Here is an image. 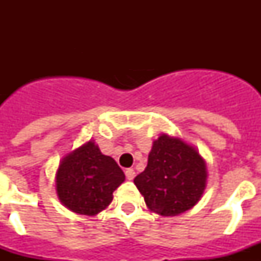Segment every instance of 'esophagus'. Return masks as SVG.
Segmentation results:
<instances>
[{
	"instance_id": "1",
	"label": "esophagus",
	"mask_w": 261,
	"mask_h": 261,
	"mask_svg": "<svg viewBox=\"0 0 261 261\" xmlns=\"http://www.w3.org/2000/svg\"><path fill=\"white\" fill-rule=\"evenodd\" d=\"M125 176H126V179H128V180H133V179H135V176H136L135 170H133V168H126Z\"/></svg>"
}]
</instances>
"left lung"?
<instances>
[{
    "mask_svg": "<svg viewBox=\"0 0 261 261\" xmlns=\"http://www.w3.org/2000/svg\"><path fill=\"white\" fill-rule=\"evenodd\" d=\"M206 166L192 146L162 135L154 141L144 171L135 184L147 208L161 216H177L197 204L205 190Z\"/></svg>",
    "mask_w": 261,
    "mask_h": 261,
    "instance_id": "left-lung-1",
    "label": "left lung"
}]
</instances>
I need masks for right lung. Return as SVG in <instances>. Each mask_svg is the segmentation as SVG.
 <instances>
[{
	"label": "right lung",
	"instance_id": "add662e5",
	"mask_svg": "<svg viewBox=\"0 0 261 261\" xmlns=\"http://www.w3.org/2000/svg\"><path fill=\"white\" fill-rule=\"evenodd\" d=\"M125 180L114 158L100 153L94 142L62 159L56 174L57 195L66 208L85 216H94L112 201V193Z\"/></svg>",
	"mask_w": 261,
	"mask_h": 261
}]
</instances>
